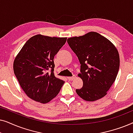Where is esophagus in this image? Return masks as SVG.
<instances>
[{"label":"esophagus","instance_id":"1","mask_svg":"<svg viewBox=\"0 0 133 133\" xmlns=\"http://www.w3.org/2000/svg\"><path fill=\"white\" fill-rule=\"evenodd\" d=\"M67 78H68V79L70 80V81H72V80H74L76 78V76L73 75L72 76H71V77H68Z\"/></svg>","mask_w":133,"mask_h":133}]
</instances>
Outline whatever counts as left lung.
<instances>
[{
	"label": "left lung",
	"instance_id": "left-lung-1",
	"mask_svg": "<svg viewBox=\"0 0 133 133\" xmlns=\"http://www.w3.org/2000/svg\"><path fill=\"white\" fill-rule=\"evenodd\" d=\"M68 43L81 63L83 87L76 91L82 99L95 101L104 97L115 81L120 59L115 46L96 32L68 38Z\"/></svg>",
	"mask_w": 133,
	"mask_h": 133
}]
</instances>
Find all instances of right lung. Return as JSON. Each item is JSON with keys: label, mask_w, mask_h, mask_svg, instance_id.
Here are the masks:
<instances>
[{"label": "right lung", "mask_w": 133, "mask_h": 133, "mask_svg": "<svg viewBox=\"0 0 133 133\" xmlns=\"http://www.w3.org/2000/svg\"><path fill=\"white\" fill-rule=\"evenodd\" d=\"M66 39L34 36L14 59V74L25 94L34 101L46 103L59 94L65 82L54 76V57Z\"/></svg>", "instance_id": "obj_1"}]
</instances>
